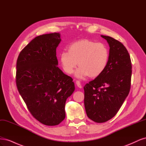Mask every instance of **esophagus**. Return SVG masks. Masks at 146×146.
<instances>
[{
  "label": "esophagus",
  "instance_id": "34e87169",
  "mask_svg": "<svg viewBox=\"0 0 146 146\" xmlns=\"http://www.w3.org/2000/svg\"><path fill=\"white\" fill-rule=\"evenodd\" d=\"M76 85H77V86L78 87V88H81L82 86V85H81V83H80V81H78V80H77L76 81Z\"/></svg>",
  "mask_w": 146,
  "mask_h": 146
}]
</instances>
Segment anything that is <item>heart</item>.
<instances>
[{
	"label": "heart",
	"instance_id": "obj_1",
	"mask_svg": "<svg viewBox=\"0 0 146 146\" xmlns=\"http://www.w3.org/2000/svg\"><path fill=\"white\" fill-rule=\"evenodd\" d=\"M109 60V50L105 44L90 39H82L70 44L68 51L60 55V61L64 72L71 74L77 66H80L76 76L96 77L102 73Z\"/></svg>",
	"mask_w": 146,
	"mask_h": 146
}]
</instances>
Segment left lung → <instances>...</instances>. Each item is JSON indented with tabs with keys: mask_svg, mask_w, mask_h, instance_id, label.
Listing matches in <instances>:
<instances>
[{
	"mask_svg": "<svg viewBox=\"0 0 146 146\" xmlns=\"http://www.w3.org/2000/svg\"><path fill=\"white\" fill-rule=\"evenodd\" d=\"M110 46L109 60L104 71L84 87L88 117L98 123L113 118L129 95L131 87V62L123 44L101 35Z\"/></svg>",
	"mask_w": 146,
	"mask_h": 146,
	"instance_id": "1",
	"label": "left lung"
}]
</instances>
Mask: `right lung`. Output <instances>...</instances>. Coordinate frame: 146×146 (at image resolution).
Masks as SVG:
<instances>
[{"label":"right lung","mask_w":146,"mask_h":146,"mask_svg":"<svg viewBox=\"0 0 146 146\" xmlns=\"http://www.w3.org/2000/svg\"><path fill=\"white\" fill-rule=\"evenodd\" d=\"M58 33L32 39L20 52L16 83L32 115L46 125H56L65 118V103L75 90L73 79L57 66Z\"/></svg>","instance_id":"1"}]
</instances>
